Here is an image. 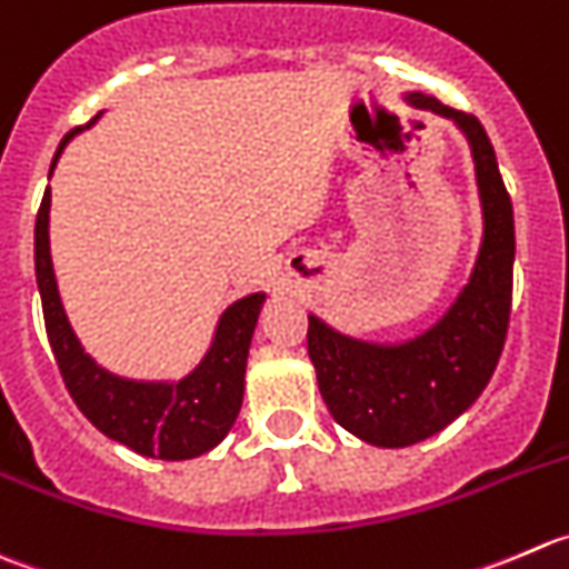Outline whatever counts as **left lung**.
Returning <instances> with one entry per match:
<instances>
[{"label":"left lung","mask_w":569,"mask_h":569,"mask_svg":"<svg viewBox=\"0 0 569 569\" xmlns=\"http://www.w3.org/2000/svg\"><path fill=\"white\" fill-rule=\"evenodd\" d=\"M403 99L453 121L468 140L483 232L468 284L429 329L409 340H362L309 315L307 351L320 396L342 429L376 448L423 442L468 412L492 379L511 312L515 212L481 121L435 96Z\"/></svg>","instance_id":"8db88e82"}]
</instances>
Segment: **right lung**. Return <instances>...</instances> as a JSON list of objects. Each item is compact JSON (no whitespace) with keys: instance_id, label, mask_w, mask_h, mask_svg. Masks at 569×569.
I'll list each match as a JSON object with an SVG mask.
<instances>
[{"instance_id":"obj_1","label":"right lung","mask_w":569,"mask_h":569,"mask_svg":"<svg viewBox=\"0 0 569 569\" xmlns=\"http://www.w3.org/2000/svg\"><path fill=\"white\" fill-rule=\"evenodd\" d=\"M99 118L101 112L86 127L71 129L60 140L49 179L66 146L82 129H91ZM49 207H52V190L47 188L36 218V279L49 346L80 412L101 435L140 457L179 462L212 451L232 431L243 407L246 362H249L257 318L268 298L266 292H251L223 309L212 331L210 348L182 379H127L110 373L82 348L60 301L52 249H49Z\"/></svg>"}]
</instances>
